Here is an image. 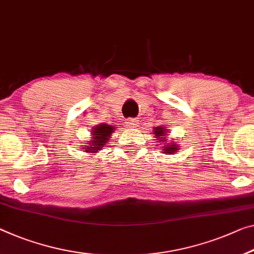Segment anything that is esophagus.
I'll list each match as a JSON object with an SVG mask.
<instances>
[{"label": "esophagus", "instance_id": "1", "mask_svg": "<svg viewBox=\"0 0 254 254\" xmlns=\"http://www.w3.org/2000/svg\"><path fill=\"white\" fill-rule=\"evenodd\" d=\"M126 125H127V127H129V128H135V127L139 126V122H138V120H136V119L129 118V119H127Z\"/></svg>", "mask_w": 254, "mask_h": 254}]
</instances>
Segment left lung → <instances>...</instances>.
<instances>
[{"instance_id":"left-lung-1","label":"left lung","mask_w":254,"mask_h":254,"mask_svg":"<svg viewBox=\"0 0 254 254\" xmlns=\"http://www.w3.org/2000/svg\"><path fill=\"white\" fill-rule=\"evenodd\" d=\"M167 131L168 129L165 126H158L153 129V136L154 138L157 139V142L160 146H161L162 153L165 154H174L175 152H177L179 150V146L177 145V142H174L171 139L170 143L167 142Z\"/></svg>"}]
</instances>
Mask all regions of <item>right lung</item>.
<instances>
[{"instance_id": "1", "label": "right lung", "mask_w": 254, "mask_h": 254, "mask_svg": "<svg viewBox=\"0 0 254 254\" xmlns=\"http://www.w3.org/2000/svg\"><path fill=\"white\" fill-rule=\"evenodd\" d=\"M116 130L114 125L100 124L92 128L91 130V140H87L85 145H81L83 151L86 153H96L105 147L109 138H111V134Z\"/></svg>"}]
</instances>
